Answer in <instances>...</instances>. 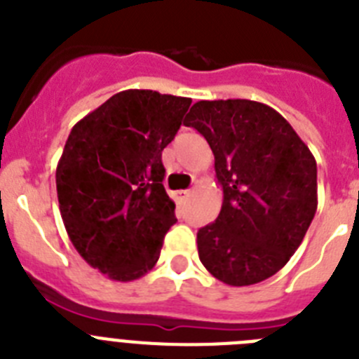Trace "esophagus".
<instances>
[{
  "mask_svg": "<svg viewBox=\"0 0 359 359\" xmlns=\"http://www.w3.org/2000/svg\"><path fill=\"white\" fill-rule=\"evenodd\" d=\"M190 194H192V190H177L174 198H176L177 203H185L190 198Z\"/></svg>",
  "mask_w": 359,
  "mask_h": 359,
  "instance_id": "34e87169",
  "label": "esophagus"
}]
</instances>
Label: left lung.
Listing matches in <instances>:
<instances>
[{
  "instance_id": "left-lung-1",
  "label": "left lung",
  "mask_w": 359,
  "mask_h": 359,
  "mask_svg": "<svg viewBox=\"0 0 359 359\" xmlns=\"http://www.w3.org/2000/svg\"><path fill=\"white\" fill-rule=\"evenodd\" d=\"M185 123L210 145L223 189L217 219L198 231L199 261L228 286L266 280L315 217V156L280 113L255 100H199Z\"/></svg>"
}]
</instances>
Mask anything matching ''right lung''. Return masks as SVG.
Instances as JSON below:
<instances>
[{"mask_svg":"<svg viewBox=\"0 0 359 359\" xmlns=\"http://www.w3.org/2000/svg\"><path fill=\"white\" fill-rule=\"evenodd\" d=\"M190 102L120 91L79 120L66 140L55 172L62 223L82 259L113 280L131 282L154 268L176 223L161 151Z\"/></svg>","mask_w":359,"mask_h":359,"instance_id":"add662e5","label":"right lung"}]
</instances>
